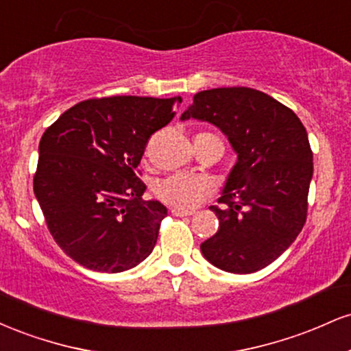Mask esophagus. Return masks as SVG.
<instances>
[{
  "mask_svg": "<svg viewBox=\"0 0 351 351\" xmlns=\"http://www.w3.org/2000/svg\"><path fill=\"white\" fill-rule=\"evenodd\" d=\"M171 215L178 216V217H184V216H191L193 211H183V209H175L171 208Z\"/></svg>",
  "mask_w": 351,
  "mask_h": 351,
  "instance_id": "obj_1",
  "label": "esophagus"
}]
</instances>
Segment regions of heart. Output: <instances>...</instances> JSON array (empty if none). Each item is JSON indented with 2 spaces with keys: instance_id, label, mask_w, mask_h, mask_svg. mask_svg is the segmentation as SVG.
<instances>
[{
  "instance_id": "b5f03b06",
  "label": "heart",
  "mask_w": 351,
  "mask_h": 351,
  "mask_svg": "<svg viewBox=\"0 0 351 351\" xmlns=\"http://www.w3.org/2000/svg\"><path fill=\"white\" fill-rule=\"evenodd\" d=\"M199 136H209V138H219L215 134H199ZM221 140V138H219ZM156 196L162 203L175 209H189L196 208L209 196L215 193V183L208 176L203 175H191V173H175L160 181L155 188Z\"/></svg>"
}]
</instances>
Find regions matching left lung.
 Returning <instances> with one entry per match:
<instances>
[{
  "label": "left lung",
  "instance_id": "obj_1",
  "mask_svg": "<svg viewBox=\"0 0 351 351\" xmlns=\"http://www.w3.org/2000/svg\"><path fill=\"white\" fill-rule=\"evenodd\" d=\"M216 125L237 153L219 219L201 252L226 272L261 271L291 245L307 219L313 153L307 130L289 107L249 87L201 90L181 120Z\"/></svg>",
  "mask_w": 351,
  "mask_h": 351
}]
</instances>
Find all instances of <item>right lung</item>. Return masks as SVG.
<instances>
[{"label": "right lung", "instance_id": "obj_1", "mask_svg": "<svg viewBox=\"0 0 351 351\" xmlns=\"http://www.w3.org/2000/svg\"><path fill=\"white\" fill-rule=\"evenodd\" d=\"M181 97L136 95L75 104L44 132L34 195L51 236L72 261L123 272L150 256L167 208L145 201L138 165Z\"/></svg>", "mask_w": 351, "mask_h": 351}]
</instances>
